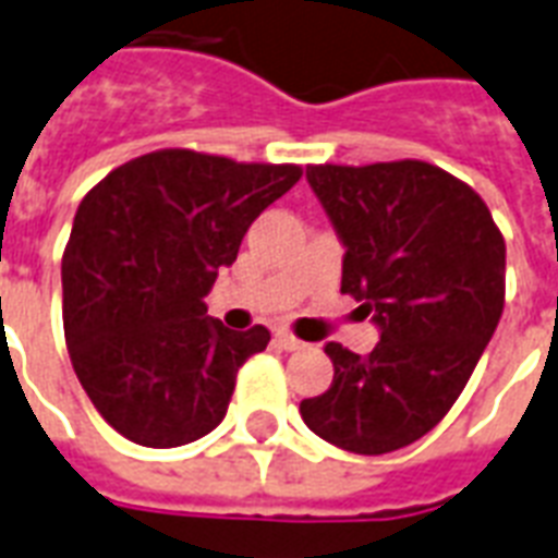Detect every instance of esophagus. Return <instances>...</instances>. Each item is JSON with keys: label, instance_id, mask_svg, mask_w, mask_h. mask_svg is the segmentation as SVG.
Segmentation results:
<instances>
[{"label": "esophagus", "instance_id": "34e87169", "mask_svg": "<svg viewBox=\"0 0 558 558\" xmlns=\"http://www.w3.org/2000/svg\"><path fill=\"white\" fill-rule=\"evenodd\" d=\"M276 343L282 347L284 353H296V350H305L308 343L300 341V338H294L291 332H276Z\"/></svg>", "mask_w": 558, "mask_h": 558}]
</instances>
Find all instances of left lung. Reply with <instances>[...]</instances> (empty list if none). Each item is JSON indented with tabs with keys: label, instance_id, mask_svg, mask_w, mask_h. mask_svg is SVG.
I'll use <instances>...</instances> for the list:
<instances>
[{
	"label": "left lung",
	"instance_id": "left-lung-1",
	"mask_svg": "<svg viewBox=\"0 0 558 558\" xmlns=\"http://www.w3.org/2000/svg\"><path fill=\"white\" fill-rule=\"evenodd\" d=\"M343 246L341 291L379 329L371 355L326 343L305 426L359 456L409 447L450 412L500 324L506 244L488 205L426 161L305 167Z\"/></svg>",
	"mask_w": 558,
	"mask_h": 558
}]
</instances>
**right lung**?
<instances>
[{"instance_id": "obj_1", "label": "right lung", "mask_w": 558, "mask_h": 558, "mask_svg": "<svg viewBox=\"0 0 558 558\" xmlns=\"http://www.w3.org/2000/svg\"><path fill=\"white\" fill-rule=\"evenodd\" d=\"M303 170L161 149L82 199L61 262L64 335L96 412L129 441L182 447L226 417L238 367L270 332L226 329L205 296Z\"/></svg>"}]
</instances>
